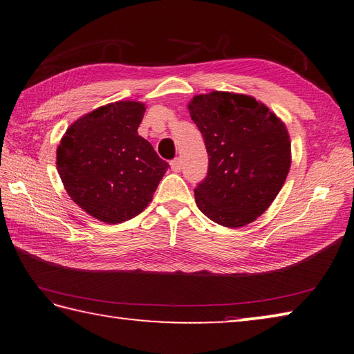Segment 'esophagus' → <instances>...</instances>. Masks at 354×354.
Here are the masks:
<instances>
[{
  "label": "esophagus",
  "mask_w": 354,
  "mask_h": 354,
  "mask_svg": "<svg viewBox=\"0 0 354 354\" xmlns=\"http://www.w3.org/2000/svg\"><path fill=\"white\" fill-rule=\"evenodd\" d=\"M171 167H172L174 172H180V169H182V160H180L179 158L174 159V160L171 162Z\"/></svg>",
  "instance_id": "esophagus-1"
}]
</instances>
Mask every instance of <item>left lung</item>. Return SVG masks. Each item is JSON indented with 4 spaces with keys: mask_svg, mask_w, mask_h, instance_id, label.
I'll list each match as a JSON object with an SVG mask.
<instances>
[{
    "mask_svg": "<svg viewBox=\"0 0 354 354\" xmlns=\"http://www.w3.org/2000/svg\"><path fill=\"white\" fill-rule=\"evenodd\" d=\"M188 109L208 153L207 176L194 189L198 208L225 227L254 221L289 172L285 124L253 97L224 91L196 95Z\"/></svg>",
    "mask_w": 354,
    "mask_h": 354,
    "instance_id": "1",
    "label": "left lung"
}]
</instances>
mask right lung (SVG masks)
<instances>
[{
  "instance_id": "obj_1",
  "label": "right lung",
  "mask_w": 354,
  "mask_h": 354,
  "mask_svg": "<svg viewBox=\"0 0 354 354\" xmlns=\"http://www.w3.org/2000/svg\"><path fill=\"white\" fill-rule=\"evenodd\" d=\"M145 105L117 101L76 120L56 151L68 195L94 218L117 224L151 201L169 163L137 133Z\"/></svg>"
}]
</instances>
